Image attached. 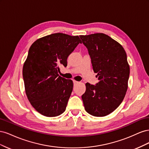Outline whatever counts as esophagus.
I'll list each match as a JSON object with an SVG mask.
<instances>
[{
    "instance_id": "34e87169",
    "label": "esophagus",
    "mask_w": 149,
    "mask_h": 149,
    "mask_svg": "<svg viewBox=\"0 0 149 149\" xmlns=\"http://www.w3.org/2000/svg\"><path fill=\"white\" fill-rule=\"evenodd\" d=\"M79 82H78V81H75V80H73V83H74V84H78Z\"/></svg>"
}]
</instances>
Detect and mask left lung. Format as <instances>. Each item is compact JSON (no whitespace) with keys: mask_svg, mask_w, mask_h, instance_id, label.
<instances>
[{"mask_svg":"<svg viewBox=\"0 0 149 149\" xmlns=\"http://www.w3.org/2000/svg\"><path fill=\"white\" fill-rule=\"evenodd\" d=\"M87 48L99 82L86 83L81 97L84 109L93 116L111 113L123 102L127 90L130 68L124 48L106 34L80 35Z\"/></svg>","mask_w":149,"mask_h":149,"instance_id":"left-lung-1","label":"left lung"}]
</instances>
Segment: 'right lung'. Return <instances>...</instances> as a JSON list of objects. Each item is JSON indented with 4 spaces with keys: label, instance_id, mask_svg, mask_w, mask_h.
<instances>
[{
    "label": "right lung",
    "instance_id": "right-lung-1",
    "mask_svg": "<svg viewBox=\"0 0 149 149\" xmlns=\"http://www.w3.org/2000/svg\"><path fill=\"white\" fill-rule=\"evenodd\" d=\"M81 41L78 36L62 33L49 35L31 45L23 66L26 96L35 110L47 117L65 112L73 91L72 80L59 76L60 66Z\"/></svg>",
    "mask_w": 149,
    "mask_h": 149
}]
</instances>
